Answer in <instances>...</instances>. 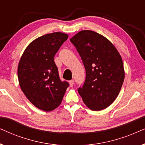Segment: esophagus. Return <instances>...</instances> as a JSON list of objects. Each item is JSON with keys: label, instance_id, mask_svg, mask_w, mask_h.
Wrapping results in <instances>:
<instances>
[{"label": "esophagus", "instance_id": "34e87169", "mask_svg": "<svg viewBox=\"0 0 145 145\" xmlns=\"http://www.w3.org/2000/svg\"><path fill=\"white\" fill-rule=\"evenodd\" d=\"M74 80H71L69 81V84H70V86L71 87H72L73 85H74Z\"/></svg>", "mask_w": 145, "mask_h": 145}]
</instances>
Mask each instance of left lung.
<instances>
[{"mask_svg": "<svg viewBox=\"0 0 145 145\" xmlns=\"http://www.w3.org/2000/svg\"><path fill=\"white\" fill-rule=\"evenodd\" d=\"M82 59L86 79L78 92L94 111L110 106L118 97L125 78L121 57L108 39L91 30L79 31L71 39Z\"/></svg>", "mask_w": 145, "mask_h": 145, "instance_id": "1", "label": "left lung"}]
</instances>
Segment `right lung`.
<instances>
[{
	"instance_id": "1",
	"label": "right lung",
	"mask_w": 145,
	"mask_h": 145,
	"mask_svg": "<svg viewBox=\"0 0 145 145\" xmlns=\"http://www.w3.org/2000/svg\"><path fill=\"white\" fill-rule=\"evenodd\" d=\"M68 35L47 33L35 39L24 52L18 67L20 88L31 104L45 112L61 104L69 86L61 81L54 57Z\"/></svg>"
}]
</instances>
